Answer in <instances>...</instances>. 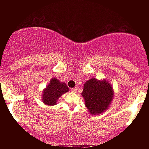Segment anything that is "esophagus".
I'll use <instances>...</instances> for the list:
<instances>
[{
	"instance_id": "esophagus-1",
	"label": "esophagus",
	"mask_w": 149,
	"mask_h": 149,
	"mask_svg": "<svg viewBox=\"0 0 149 149\" xmlns=\"http://www.w3.org/2000/svg\"><path fill=\"white\" fill-rule=\"evenodd\" d=\"M71 91H72V92L76 93L77 91V87H75V88H72V89H71Z\"/></svg>"
}]
</instances>
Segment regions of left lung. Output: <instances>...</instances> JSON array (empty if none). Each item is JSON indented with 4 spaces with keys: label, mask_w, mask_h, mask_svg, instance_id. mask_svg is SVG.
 <instances>
[{
    "label": "left lung",
    "mask_w": 149,
    "mask_h": 149,
    "mask_svg": "<svg viewBox=\"0 0 149 149\" xmlns=\"http://www.w3.org/2000/svg\"><path fill=\"white\" fill-rule=\"evenodd\" d=\"M81 95L91 115H100L109 109L114 98V90L111 83L103 79L91 78L85 83Z\"/></svg>",
    "instance_id": "left-lung-1"
}]
</instances>
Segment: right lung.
I'll use <instances>...</instances> for the list:
<instances>
[{"label": "right lung", "instance_id": "right-lung-1", "mask_svg": "<svg viewBox=\"0 0 149 149\" xmlns=\"http://www.w3.org/2000/svg\"><path fill=\"white\" fill-rule=\"evenodd\" d=\"M68 91L69 88L66 83L61 82L56 77H53L42 91L41 100L42 102L47 106L56 105L58 99Z\"/></svg>", "mask_w": 149, "mask_h": 149}]
</instances>
